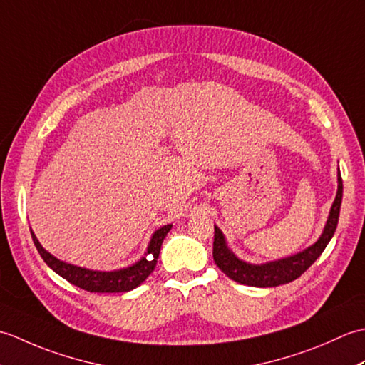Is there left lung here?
Listing matches in <instances>:
<instances>
[{
	"label": "left lung",
	"mask_w": 365,
	"mask_h": 365,
	"mask_svg": "<svg viewBox=\"0 0 365 365\" xmlns=\"http://www.w3.org/2000/svg\"><path fill=\"white\" fill-rule=\"evenodd\" d=\"M342 177H340V173H337V195L334 202L331 205L328 220L327 224H324L322 235L314 245L307 246L306 250L284 259L271 260L265 263L245 262L232 252V250L227 246L226 237H224L222 230L218 226H215L213 260L216 263V267H218L224 274L229 276L232 281L250 287H262V289H265V287H277L294 281V279H298L317 259L320 257V254L331 242L332 235H334L339 222L340 205H342Z\"/></svg>",
	"instance_id": "left-lung-1"
}]
</instances>
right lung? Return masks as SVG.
<instances>
[{
    "label": "right lung",
    "instance_id": "obj_1",
    "mask_svg": "<svg viewBox=\"0 0 365 365\" xmlns=\"http://www.w3.org/2000/svg\"><path fill=\"white\" fill-rule=\"evenodd\" d=\"M170 227H173V224H166V226H163L153 232L144 255L138 262H135L133 265L113 271L89 269L59 260L38 243V240L33 230H31V235H33V242L43 262L54 271V273L64 277L66 281L80 287L83 290L94 293H120L136 289L138 285H141L145 279L149 277L155 267H157V259L160 255L163 240L168 235Z\"/></svg>",
    "mask_w": 365,
    "mask_h": 365
}]
</instances>
